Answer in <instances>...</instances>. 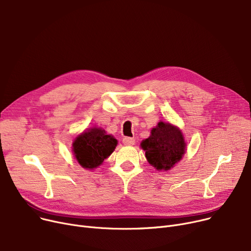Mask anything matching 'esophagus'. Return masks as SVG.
Instances as JSON below:
<instances>
[{
    "mask_svg": "<svg viewBox=\"0 0 251 251\" xmlns=\"http://www.w3.org/2000/svg\"><path fill=\"white\" fill-rule=\"evenodd\" d=\"M123 143L125 144V146H133V144L135 143V139L132 137H124Z\"/></svg>",
    "mask_w": 251,
    "mask_h": 251,
    "instance_id": "1",
    "label": "esophagus"
}]
</instances>
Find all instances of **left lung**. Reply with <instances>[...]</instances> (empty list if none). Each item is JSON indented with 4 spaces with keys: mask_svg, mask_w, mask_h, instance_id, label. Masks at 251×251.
<instances>
[{
    "mask_svg": "<svg viewBox=\"0 0 251 251\" xmlns=\"http://www.w3.org/2000/svg\"><path fill=\"white\" fill-rule=\"evenodd\" d=\"M185 141L181 131L170 123L160 122L149 138L141 142L149 163L156 170L168 171L182 159Z\"/></svg>",
    "mask_w": 251,
    "mask_h": 251,
    "instance_id": "obj_1",
    "label": "left lung"
}]
</instances>
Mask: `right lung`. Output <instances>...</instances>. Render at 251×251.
<instances>
[{
  "mask_svg": "<svg viewBox=\"0 0 251 251\" xmlns=\"http://www.w3.org/2000/svg\"><path fill=\"white\" fill-rule=\"evenodd\" d=\"M117 139L105 134L100 128L88 129L73 142V151L78 163L85 169L100 166L114 151Z\"/></svg>",
  "mask_w": 251,
  "mask_h": 251,
  "instance_id": "1",
  "label": "right lung"
}]
</instances>
